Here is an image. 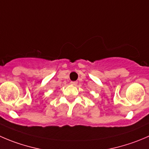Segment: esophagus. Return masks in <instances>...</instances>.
<instances>
[{"mask_svg": "<svg viewBox=\"0 0 149 149\" xmlns=\"http://www.w3.org/2000/svg\"><path fill=\"white\" fill-rule=\"evenodd\" d=\"M70 84H71L72 85H73V86H76V85H77V81H71Z\"/></svg>", "mask_w": 149, "mask_h": 149, "instance_id": "obj_1", "label": "esophagus"}]
</instances>
